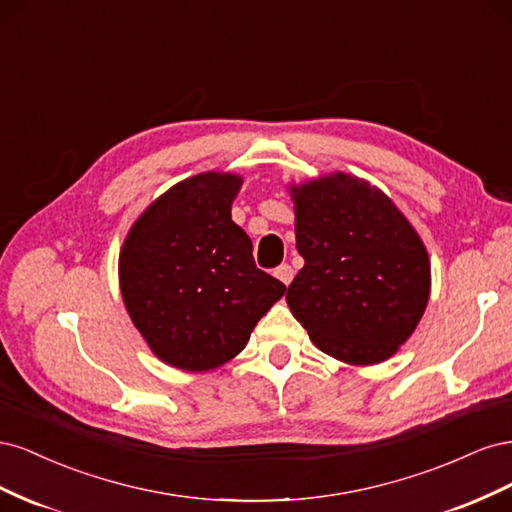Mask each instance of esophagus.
Instances as JSON below:
<instances>
[{"mask_svg":"<svg viewBox=\"0 0 512 512\" xmlns=\"http://www.w3.org/2000/svg\"><path fill=\"white\" fill-rule=\"evenodd\" d=\"M273 275L277 277V280H280L282 284H290L292 282V277H294V271H292V267L290 265H286V262H284V265H280V267H275V271H273Z\"/></svg>","mask_w":512,"mask_h":512,"instance_id":"esophagus-1","label":"esophagus"}]
</instances>
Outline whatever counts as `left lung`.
Instances as JSON below:
<instances>
[{"label": "left lung", "instance_id": "left-lung-1", "mask_svg": "<svg viewBox=\"0 0 512 512\" xmlns=\"http://www.w3.org/2000/svg\"><path fill=\"white\" fill-rule=\"evenodd\" d=\"M305 267L286 301L312 342L352 365L406 342L429 299L423 241L380 190L337 173L292 188Z\"/></svg>", "mask_w": 512, "mask_h": 512}]
</instances>
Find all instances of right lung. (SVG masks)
I'll list each match as a JSON object with an SVG mask.
<instances>
[{
	"label": "right lung",
	"instance_id": "1",
	"mask_svg": "<svg viewBox=\"0 0 512 512\" xmlns=\"http://www.w3.org/2000/svg\"><path fill=\"white\" fill-rule=\"evenodd\" d=\"M235 175L185 179L153 203L123 243V303L168 365L207 371L239 354L286 286L260 271L230 220Z\"/></svg>",
	"mask_w": 512,
	"mask_h": 512
}]
</instances>
